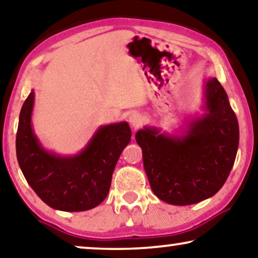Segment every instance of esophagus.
<instances>
[{"label": "esophagus", "instance_id": "34e87169", "mask_svg": "<svg viewBox=\"0 0 258 258\" xmlns=\"http://www.w3.org/2000/svg\"><path fill=\"white\" fill-rule=\"evenodd\" d=\"M129 123L133 128H140L143 123V117L139 114V112H133V114L129 116Z\"/></svg>", "mask_w": 258, "mask_h": 258}]
</instances>
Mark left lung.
Instances as JSON below:
<instances>
[{
    "label": "left lung",
    "mask_w": 258,
    "mask_h": 258,
    "mask_svg": "<svg viewBox=\"0 0 258 258\" xmlns=\"http://www.w3.org/2000/svg\"><path fill=\"white\" fill-rule=\"evenodd\" d=\"M204 115L186 123L183 135L161 134L155 126L136 133L151 190L174 206L214 196L227 181L239 142L238 122L216 77L204 84Z\"/></svg>",
    "instance_id": "1"
}]
</instances>
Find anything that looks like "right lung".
Masks as SVG:
<instances>
[{"label": "right lung", "mask_w": 258, "mask_h": 258, "mask_svg": "<svg viewBox=\"0 0 258 258\" xmlns=\"http://www.w3.org/2000/svg\"><path fill=\"white\" fill-rule=\"evenodd\" d=\"M34 98L31 90L21 109L16 135L17 161L28 184L52 209L86 211L97 207L108 196L116 163L132 140L129 124L102 125L81 153L61 156L45 150L35 135Z\"/></svg>", "instance_id": "right-lung-1"}]
</instances>
